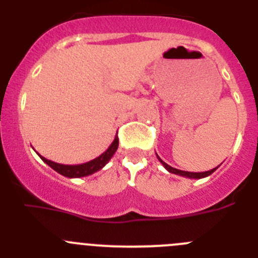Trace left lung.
Returning <instances> with one entry per match:
<instances>
[{
  "label": "left lung",
  "mask_w": 258,
  "mask_h": 258,
  "mask_svg": "<svg viewBox=\"0 0 258 258\" xmlns=\"http://www.w3.org/2000/svg\"><path fill=\"white\" fill-rule=\"evenodd\" d=\"M156 156H158V155H156ZM158 159H159V162H160L163 164V167H164L165 169H167L169 173H173V174L182 175V177H186V178H191V179H201V178H205V177H208V175L213 174V173L215 172L216 169H218V167H216V168H214V169L208 170V172H200V173L186 172V170H179V169H175V168L170 167V165H168L167 163L163 162L162 159L159 158V156H158Z\"/></svg>",
  "instance_id": "left-lung-1"
}]
</instances>
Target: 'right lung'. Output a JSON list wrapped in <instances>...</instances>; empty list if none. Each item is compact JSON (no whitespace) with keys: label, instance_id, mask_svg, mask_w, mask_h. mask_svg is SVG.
<instances>
[{"label":"right lung","instance_id":"right-lung-1","mask_svg":"<svg viewBox=\"0 0 258 258\" xmlns=\"http://www.w3.org/2000/svg\"><path fill=\"white\" fill-rule=\"evenodd\" d=\"M117 149H118V136L115 135L113 143L110 144L109 148H108L107 150L102 154V155H99L98 158L93 159V160H90V162L84 163V164H76V165L58 164V163H54V162H52V160H48V159H45L44 156L39 155L38 153L37 154L40 156V159H42L45 164L49 165L52 169H54L57 173H59V174L64 175V177H67V178H81V177H86V175L93 174V173H95V172H98V170L102 169V168L104 167L108 162H109L110 158L114 155V153L117 151Z\"/></svg>","mask_w":258,"mask_h":258}]
</instances>
